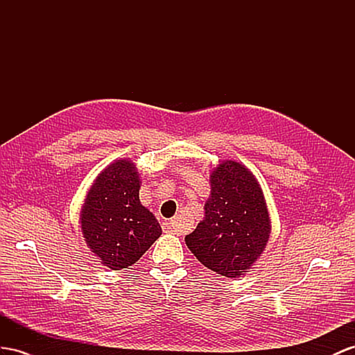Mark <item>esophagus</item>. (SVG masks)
I'll return each mask as SVG.
<instances>
[{"label":"esophagus","mask_w":355,"mask_h":355,"mask_svg":"<svg viewBox=\"0 0 355 355\" xmlns=\"http://www.w3.org/2000/svg\"><path fill=\"white\" fill-rule=\"evenodd\" d=\"M165 226H166V231H168V232H172V234H180V232H181L180 226L177 225V222H175V220H171V222H168Z\"/></svg>","instance_id":"34e87169"}]
</instances>
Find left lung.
Instances as JSON below:
<instances>
[{"instance_id": "1", "label": "left lung", "mask_w": 355, "mask_h": 355, "mask_svg": "<svg viewBox=\"0 0 355 355\" xmlns=\"http://www.w3.org/2000/svg\"><path fill=\"white\" fill-rule=\"evenodd\" d=\"M210 183L204 219L184 240L208 270L240 277L258 261L270 239L266 196L257 177L235 160L220 162L211 171Z\"/></svg>"}]
</instances>
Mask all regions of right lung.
Returning a JSON list of instances; mask_svg holds the SVG:
<instances>
[{"label":"right lung","instance_id":"obj_1","mask_svg":"<svg viewBox=\"0 0 355 355\" xmlns=\"http://www.w3.org/2000/svg\"><path fill=\"white\" fill-rule=\"evenodd\" d=\"M139 189L135 163L114 160L97 175L80 210L87 246L111 270L136 264L162 235L157 219L139 201Z\"/></svg>","mask_w":355,"mask_h":355}]
</instances>
